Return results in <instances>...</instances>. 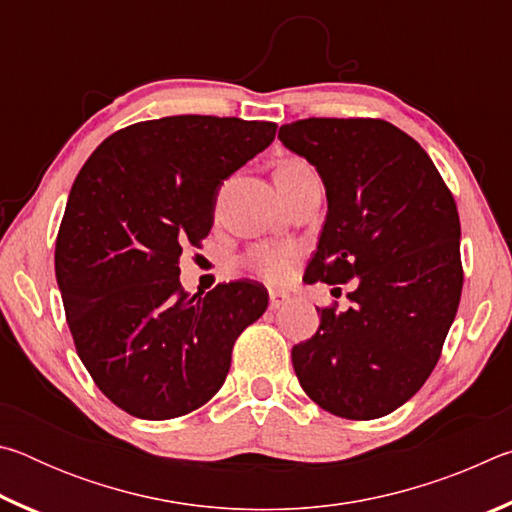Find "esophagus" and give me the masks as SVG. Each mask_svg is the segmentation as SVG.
<instances>
[{
    "mask_svg": "<svg viewBox=\"0 0 512 512\" xmlns=\"http://www.w3.org/2000/svg\"><path fill=\"white\" fill-rule=\"evenodd\" d=\"M289 300H291L289 293H284V291H271V293H268V307H271L273 311L287 305Z\"/></svg>",
    "mask_w": 512,
    "mask_h": 512,
    "instance_id": "esophagus-1",
    "label": "esophagus"
}]
</instances>
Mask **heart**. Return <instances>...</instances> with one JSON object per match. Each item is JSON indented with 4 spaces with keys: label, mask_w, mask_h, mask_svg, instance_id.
Returning a JSON list of instances; mask_svg holds the SVG:
<instances>
[{
    "label": "heart",
    "mask_w": 512,
    "mask_h": 512,
    "mask_svg": "<svg viewBox=\"0 0 512 512\" xmlns=\"http://www.w3.org/2000/svg\"><path fill=\"white\" fill-rule=\"evenodd\" d=\"M305 167H307L305 162L289 160L284 162L280 169H305ZM298 257H300V250L296 246H262L250 253L248 266L253 268L259 277H264L266 282L282 284L291 277L293 268L298 264Z\"/></svg>",
    "instance_id": "heart-1"
}]
</instances>
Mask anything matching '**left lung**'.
<instances>
[{
	"instance_id": "1",
	"label": "left lung",
	"mask_w": 512,
	"mask_h": 512,
	"mask_svg": "<svg viewBox=\"0 0 512 512\" xmlns=\"http://www.w3.org/2000/svg\"><path fill=\"white\" fill-rule=\"evenodd\" d=\"M280 142L325 185L327 216L307 282L357 280L350 309H320L293 345L300 386L348 420L395 411L436 368L463 289L454 196L422 146L384 119H302Z\"/></svg>"
}]
</instances>
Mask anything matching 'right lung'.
Wrapping results in <instances>:
<instances>
[{"instance_id":"right-lung-1","label":"right lung","mask_w":512,"mask_h":512,"mask_svg":"<svg viewBox=\"0 0 512 512\" xmlns=\"http://www.w3.org/2000/svg\"><path fill=\"white\" fill-rule=\"evenodd\" d=\"M273 121L178 115L99 144L56 239V280L83 366L119 409L171 420L223 386L232 345L268 307L259 284L180 289L183 246L207 237L225 178L275 140Z\"/></svg>"}]
</instances>
